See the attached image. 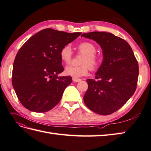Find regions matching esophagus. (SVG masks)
<instances>
[{"label":"esophagus","instance_id":"obj_1","mask_svg":"<svg viewBox=\"0 0 151 151\" xmlns=\"http://www.w3.org/2000/svg\"><path fill=\"white\" fill-rule=\"evenodd\" d=\"M72 81H73V82H75V83H78V82L81 81V79H79V78H72Z\"/></svg>","mask_w":151,"mask_h":151}]
</instances>
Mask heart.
I'll return each instance as SVG.
<instances>
[{
	"label": "heart",
	"mask_w": 151,
	"mask_h": 151,
	"mask_svg": "<svg viewBox=\"0 0 151 151\" xmlns=\"http://www.w3.org/2000/svg\"><path fill=\"white\" fill-rule=\"evenodd\" d=\"M78 51L84 55L81 60V65L74 66H70L66 67L65 73L66 75L73 78H80L85 76L88 73L90 68L95 70L98 68L101 63V58L96 53V46L90 42H82L78 46ZM60 58L66 65H70L72 59V50L71 46L66 45L60 51Z\"/></svg>",
	"instance_id": "1"
}]
</instances>
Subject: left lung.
<instances>
[{
	"mask_svg": "<svg viewBox=\"0 0 151 151\" xmlns=\"http://www.w3.org/2000/svg\"><path fill=\"white\" fill-rule=\"evenodd\" d=\"M81 36L98 42L103 54L95 79L86 80L88 90L84 102L98 114H111L134 93L139 74L138 61L129 43L111 33L92 32Z\"/></svg>",
	"mask_w": 151,
	"mask_h": 151,
	"instance_id": "left-lung-1",
	"label": "left lung"
}]
</instances>
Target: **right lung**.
<instances>
[{"label":"right lung","mask_w":151,"mask_h":151,"mask_svg":"<svg viewBox=\"0 0 151 151\" xmlns=\"http://www.w3.org/2000/svg\"><path fill=\"white\" fill-rule=\"evenodd\" d=\"M81 34L46 28L31 37L19 49L13 63L12 85L26 109L45 112L60 101L72 83L71 77L58 76L64 70L60 51Z\"/></svg>","instance_id":"obj_1"}]
</instances>
